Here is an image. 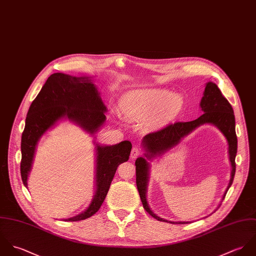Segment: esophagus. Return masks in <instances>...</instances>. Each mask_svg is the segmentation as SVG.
Instances as JSON below:
<instances>
[{"instance_id": "1", "label": "esophagus", "mask_w": 256, "mask_h": 256, "mask_svg": "<svg viewBox=\"0 0 256 256\" xmlns=\"http://www.w3.org/2000/svg\"><path fill=\"white\" fill-rule=\"evenodd\" d=\"M140 155H142V152H140V150L138 146L132 148V152H130V158H132V159H136V158H138V157L140 156Z\"/></svg>"}]
</instances>
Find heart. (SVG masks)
<instances>
[{
    "instance_id": "1",
    "label": "heart",
    "mask_w": 256,
    "mask_h": 256,
    "mask_svg": "<svg viewBox=\"0 0 256 256\" xmlns=\"http://www.w3.org/2000/svg\"><path fill=\"white\" fill-rule=\"evenodd\" d=\"M182 102L178 94L161 89H148L128 94L120 102V110L132 120H144L154 114L156 122H162L176 114Z\"/></svg>"
}]
</instances>
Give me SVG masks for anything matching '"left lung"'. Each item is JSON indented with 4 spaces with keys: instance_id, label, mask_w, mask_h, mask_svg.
I'll use <instances>...</instances> for the list:
<instances>
[{
    "instance_id": "left-lung-1",
    "label": "left lung",
    "mask_w": 256,
    "mask_h": 256,
    "mask_svg": "<svg viewBox=\"0 0 256 256\" xmlns=\"http://www.w3.org/2000/svg\"><path fill=\"white\" fill-rule=\"evenodd\" d=\"M204 114L198 118L191 122H176L169 124L163 128L150 132L144 138L142 146L146 152V156L148 159L156 157L164 152L170 150L176 146L182 138L190 134L196 128L204 124H214L226 136L228 144V154L232 165V177L228 186L226 192L232 184L236 174V155L238 152V138L236 134V120L232 104L222 96L218 87L212 83L208 82L204 88V97L200 104ZM148 169L150 164L144 157H140L136 160V187L140 193V200L144 210L152 216L154 218L161 222H168L157 216L150 208L146 201V187L148 182ZM224 198L226 197V194ZM174 224V222H170ZM176 224H188V222H178Z\"/></svg>"
}]
</instances>
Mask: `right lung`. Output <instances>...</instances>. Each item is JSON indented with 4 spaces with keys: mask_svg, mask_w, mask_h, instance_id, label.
<instances>
[{
    "mask_svg": "<svg viewBox=\"0 0 256 256\" xmlns=\"http://www.w3.org/2000/svg\"><path fill=\"white\" fill-rule=\"evenodd\" d=\"M104 112L106 108L100 93L90 78L63 73L50 75L28 108L22 134L20 176L24 185L28 186L26 180L38 140L57 120L66 116L93 134L104 122ZM130 150L132 144L128 140L112 146H97L95 197L85 212L64 220H82L99 210L118 166L128 160Z\"/></svg>",
    "mask_w": 256,
    "mask_h": 256,
    "instance_id": "right-lung-1",
    "label": "right lung"
}]
</instances>
